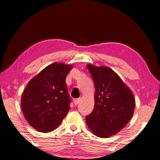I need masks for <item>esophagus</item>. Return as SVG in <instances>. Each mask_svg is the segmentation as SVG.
<instances>
[{
    "label": "esophagus",
    "mask_w": 160,
    "mask_h": 160,
    "mask_svg": "<svg viewBox=\"0 0 160 160\" xmlns=\"http://www.w3.org/2000/svg\"><path fill=\"white\" fill-rule=\"evenodd\" d=\"M80 99H73V102H74V104H75V105H78V103L80 102Z\"/></svg>",
    "instance_id": "34e87169"
}]
</instances>
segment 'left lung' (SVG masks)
I'll return each instance as SVG.
<instances>
[{"instance_id":"8db88e82","label":"left lung","mask_w":160,"mask_h":160,"mask_svg":"<svg viewBox=\"0 0 160 160\" xmlns=\"http://www.w3.org/2000/svg\"><path fill=\"white\" fill-rule=\"evenodd\" d=\"M87 68L94 81L95 94L94 109L86 116V123L94 135L107 138L116 135L131 120L135 97L131 89L109 67L88 64Z\"/></svg>"}]
</instances>
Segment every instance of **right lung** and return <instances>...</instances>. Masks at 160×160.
Wrapping results in <instances>:
<instances>
[{
    "label": "right lung",
    "mask_w": 160,
    "mask_h": 160,
    "mask_svg": "<svg viewBox=\"0 0 160 160\" xmlns=\"http://www.w3.org/2000/svg\"><path fill=\"white\" fill-rule=\"evenodd\" d=\"M70 64L53 63L28 82L21 97L24 116L32 128L42 132L57 128L70 109L66 78Z\"/></svg>",
    "instance_id": "obj_1"
}]
</instances>
